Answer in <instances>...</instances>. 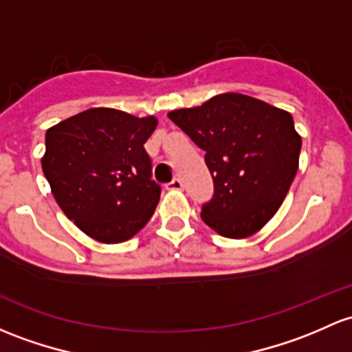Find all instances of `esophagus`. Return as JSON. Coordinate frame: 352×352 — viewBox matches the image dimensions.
Instances as JSON below:
<instances>
[{
    "mask_svg": "<svg viewBox=\"0 0 352 352\" xmlns=\"http://www.w3.org/2000/svg\"><path fill=\"white\" fill-rule=\"evenodd\" d=\"M182 182H180L179 179H175V180H172V182L170 184H166V188H168V190H182Z\"/></svg>",
    "mask_w": 352,
    "mask_h": 352,
    "instance_id": "1",
    "label": "esophagus"
}]
</instances>
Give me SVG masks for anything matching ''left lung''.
I'll return each mask as SVG.
<instances>
[{
  "label": "left lung",
  "mask_w": 352,
  "mask_h": 352,
  "mask_svg": "<svg viewBox=\"0 0 352 352\" xmlns=\"http://www.w3.org/2000/svg\"><path fill=\"white\" fill-rule=\"evenodd\" d=\"M168 118L206 151L214 197L202 221L224 238L253 236L280 209L298 170L302 136L288 111L224 92Z\"/></svg>",
  "instance_id": "8db88e82"
}]
</instances>
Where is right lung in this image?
Returning <instances> with one entry per match:
<instances>
[{
	"mask_svg": "<svg viewBox=\"0 0 352 352\" xmlns=\"http://www.w3.org/2000/svg\"><path fill=\"white\" fill-rule=\"evenodd\" d=\"M155 116L91 108L47 129L42 170L58 207L89 238L124 243L160 201L145 143Z\"/></svg>",
	"mask_w": 352,
	"mask_h": 352,
	"instance_id": "add662e5",
	"label": "right lung"
}]
</instances>
